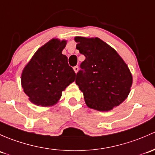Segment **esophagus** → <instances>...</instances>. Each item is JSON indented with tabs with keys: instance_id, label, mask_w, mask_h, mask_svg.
Wrapping results in <instances>:
<instances>
[{
	"instance_id": "obj_1",
	"label": "esophagus",
	"mask_w": 155,
	"mask_h": 155,
	"mask_svg": "<svg viewBox=\"0 0 155 155\" xmlns=\"http://www.w3.org/2000/svg\"><path fill=\"white\" fill-rule=\"evenodd\" d=\"M73 68H74V71H75V73H76V74H77L78 70H79V67H78V66H74Z\"/></svg>"
}]
</instances>
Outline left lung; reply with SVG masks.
I'll return each mask as SVG.
<instances>
[{
  "label": "left lung",
  "instance_id": "8db88e82",
  "mask_svg": "<svg viewBox=\"0 0 155 155\" xmlns=\"http://www.w3.org/2000/svg\"><path fill=\"white\" fill-rule=\"evenodd\" d=\"M76 48L86 57L75 83L91 109L109 111L128 96L133 78L128 66L111 46L99 38L76 36Z\"/></svg>",
  "mask_w": 155,
  "mask_h": 155
}]
</instances>
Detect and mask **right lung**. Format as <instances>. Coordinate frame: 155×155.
<instances>
[{"label": "right lung", "mask_w": 155, "mask_h": 155, "mask_svg": "<svg viewBox=\"0 0 155 155\" xmlns=\"http://www.w3.org/2000/svg\"><path fill=\"white\" fill-rule=\"evenodd\" d=\"M66 43V40L51 39L36 51L22 71L24 92L37 106L56 104L62 92L75 80V72L62 54Z\"/></svg>", "instance_id": "obj_1"}]
</instances>
